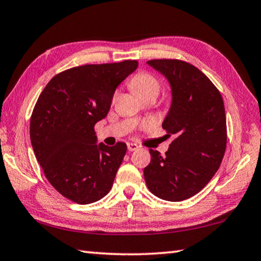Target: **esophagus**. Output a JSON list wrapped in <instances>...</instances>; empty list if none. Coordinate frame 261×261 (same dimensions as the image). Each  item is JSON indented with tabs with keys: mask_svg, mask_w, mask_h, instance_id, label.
Here are the masks:
<instances>
[{
	"mask_svg": "<svg viewBox=\"0 0 261 261\" xmlns=\"http://www.w3.org/2000/svg\"><path fill=\"white\" fill-rule=\"evenodd\" d=\"M136 149H138V145L134 143H127V151L134 152Z\"/></svg>",
	"mask_w": 261,
	"mask_h": 261,
	"instance_id": "1",
	"label": "esophagus"
}]
</instances>
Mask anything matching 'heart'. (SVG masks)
<instances>
[{"instance_id":"1","label":"heart","mask_w":261,"mask_h":261,"mask_svg":"<svg viewBox=\"0 0 261 261\" xmlns=\"http://www.w3.org/2000/svg\"><path fill=\"white\" fill-rule=\"evenodd\" d=\"M130 86L135 93L141 99L148 96H158L161 90V84L159 79L149 72H139L131 78Z\"/></svg>"}]
</instances>
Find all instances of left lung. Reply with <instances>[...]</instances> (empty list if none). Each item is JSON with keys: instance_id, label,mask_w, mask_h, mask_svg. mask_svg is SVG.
<instances>
[{"instance_id": "1", "label": "left lung", "mask_w": 261, "mask_h": 261, "mask_svg": "<svg viewBox=\"0 0 261 261\" xmlns=\"http://www.w3.org/2000/svg\"><path fill=\"white\" fill-rule=\"evenodd\" d=\"M171 87V106L162 127L175 136L162 156L149 149L145 182L154 196L182 201L206 187L218 171L227 146L222 96L205 73L180 60L147 61Z\"/></svg>"}]
</instances>
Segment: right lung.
<instances>
[{
    "label": "right lung",
    "mask_w": 261,
    "mask_h": 261,
    "mask_svg": "<svg viewBox=\"0 0 261 261\" xmlns=\"http://www.w3.org/2000/svg\"><path fill=\"white\" fill-rule=\"evenodd\" d=\"M138 62L86 64L53 77L34 106L31 143L46 178L77 204L100 200L113 187L126 144H96L94 125L110 109L116 87Z\"/></svg>",
    "instance_id": "right-lung-1"
}]
</instances>
